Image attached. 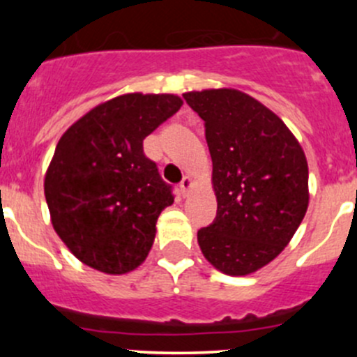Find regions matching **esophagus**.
Wrapping results in <instances>:
<instances>
[{
  "mask_svg": "<svg viewBox=\"0 0 357 357\" xmlns=\"http://www.w3.org/2000/svg\"><path fill=\"white\" fill-rule=\"evenodd\" d=\"M192 185H193V181H192V178H190V176H185V178L181 179V183H179V192H181L183 197L188 195Z\"/></svg>",
  "mask_w": 357,
  "mask_h": 357,
  "instance_id": "34e87169",
  "label": "esophagus"
}]
</instances>
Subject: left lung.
<instances>
[{"instance_id":"1","label":"left lung","mask_w":357,"mask_h":357,"mask_svg":"<svg viewBox=\"0 0 357 357\" xmlns=\"http://www.w3.org/2000/svg\"><path fill=\"white\" fill-rule=\"evenodd\" d=\"M183 98L204 121L218 197L215 219L197 235L202 254L226 275L257 271L289 245L307 211L304 152L285 122L245 93Z\"/></svg>"}]
</instances>
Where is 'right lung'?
Masks as SVG:
<instances>
[{
  "label": "right lung",
  "mask_w": 357,
  "mask_h": 357,
  "mask_svg": "<svg viewBox=\"0 0 357 357\" xmlns=\"http://www.w3.org/2000/svg\"><path fill=\"white\" fill-rule=\"evenodd\" d=\"M181 105L176 95L131 93L95 107L63 132L45 197L53 228L81 262L124 275L145 261L174 193L143 152V139Z\"/></svg>",
  "instance_id": "right-lung-1"
}]
</instances>
